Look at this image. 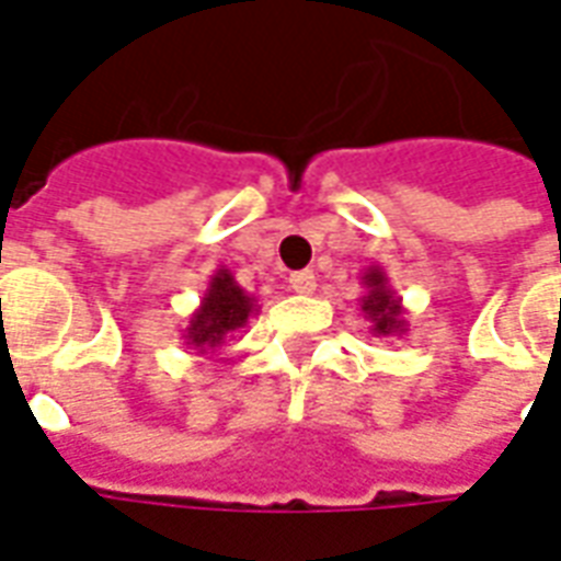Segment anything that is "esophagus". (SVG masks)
Wrapping results in <instances>:
<instances>
[{
	"label": "esophagus",
	"mask_w": 561,
	"mask_h": 561,
	"mask_svg": "<svg viewBox=\"0 0 561 561\" xmlns=\"http://www.w3.org/2000/svg\"><path fill=\"white\" fill-rule=\"evenodd\" d=\"M289 286L301 293V296H308L317 289V275L313 272H296V275H289Z\"/></svg>",
	"instance_id": "34e87169"
}]
</instances>
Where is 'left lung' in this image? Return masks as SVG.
I'll use <instances>...</instances> for the list:
<instances>
[{"label": "left lung", "mask_w": 561, "mask_h": 561, "mask_svg": "<svg viewBox=\"0 0 561 561\" xmlns=\"http://www.w3.org/2000/svg\"><path fill=\"white\" fill-rule=\"evenodd\" d=\"M362 284H365L367 293L358 298V305H362V313L370 322V331H374L376 337H400V334H407L410 331L407 308H403V298L391 289L386 268L382 265H370L362 275Z\"/></svg>", "instance_id": "1"}]
</instances>
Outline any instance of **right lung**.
Listing matches in <instances>:
<instances>
[{
	"instance_id": "obj_1",
	"label": "right lung",
	"mask_w": 561,
	"mask_h": 561,
	"mask_svg": "<svg viewBox=\"0 0 561 561\" xmlns=\"http://www.w3.org/2000/svg\"><path fill=\"white\" fill-rule=\"evenodd\" d=\"M256 310H260L256 298L241 289L227 265H220L208 277L199 308L191 313V320L182 329V341L196 355H215V350H220L227 337H232V331H239Z\"/></svg>"
}]
</instances>
